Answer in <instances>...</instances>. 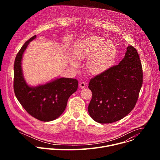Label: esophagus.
I'll return each mask as SVG.
<instances>
[{
    "label": "esophagus",
    "instance_id": "esophagus-1",
    "mask_svg": "<svg viewBox=\"0 0 160 160\" xmlns=\"http://www.w3.org/2000/svg\"><path fill=\"white\" fill-rule=\"evenodd\" d=\"M79 86H80V88H85V87H86V83H85V82H80V84H79Z\"/></svg>",
    "mask_w": 160,
    "mask_h": 160
}]
</instances>
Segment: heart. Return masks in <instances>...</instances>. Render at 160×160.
<instances>
[{"mask_svg": "<svg viewBox=\"0 0 160 160\" xmlns=\"http://www.w3.org/2000/svg\"><path fill=\"white\" fill-rule=\"evenodd\" d=\"M77 60L89 58L87 63L88 72L92 75H99L112 65L116 57L115 45L111 42H105L104 39L92 36L82 40L74 52ZM72 66L77 67L78 63L74 60L70 61Z\"/></svg>", "mask_w": 160, "mask_h": 160, "instance_id": "1", "label": "heart"}]
</instances>
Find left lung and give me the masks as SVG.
Segmentation results:
<instances>
[{"instance_id":"8db88e82","label":"left lung","mask_w":160,"mask_h":160,"mask_svg":"<svg viewBox=\"0 0 160 160\" xmlns=\"http://www.w3.org/2000/svg\"><path fill=\"white\" fill-rule=\"evenodd\" d=\"M143 71L139 54L129 45L117 65L91 78L88 87L92 97L90 116L100 123L118 121L134 108L142 85Z\"/></svg>"}]
</instances>
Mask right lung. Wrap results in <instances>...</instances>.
<instances>
[{
	"label": "right lung",
	"instance_id": "add662e5",
	"mask_svg": "<svg viewBox=\"0 0 160 160\" xmlns=\"http://www.w3.org/2000/svg\"><path fill=\"white\" fill-rule=\"evenodd\" d=\"M28 40L18 52L14 64V91L21 106L35 118L49 122L58 118L64 112L68 99L78 88V80L60 78L35 87L28 86L22 75L21 59L30 42Z\"/></svg>",
	"mask_w": 160,
	"mask_h": 160
}]
</instances>
